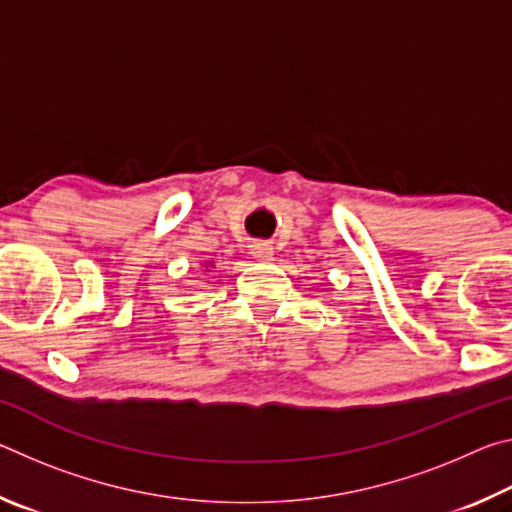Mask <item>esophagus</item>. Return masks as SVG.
<instances>
[{
  "label": "esophagus",
  "instance_id": "obj_1",
  "mask_svg": "<svg viewBox=\"0 0 512 512\" xmlns=\"http://www.w3.org/2000/svg\"><path fill=\"white\" fill-rule=\"evenodd\" d=\"M273 246L268 244V241H257L253 244V255L259 259V262H268V259H273Z\"/></svg>",
  "mask_w": 512,
  "mask_h": 512
}]
</instances>
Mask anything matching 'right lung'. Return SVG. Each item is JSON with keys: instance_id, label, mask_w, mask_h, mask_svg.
<instances>
[{"instance_id": "1", "label": "right lung", "mask_w": 512, "mask_h": 512, "mask_svg": "<svg viewBox=\"0 0 512 512\" xmlns=\"http://www.w3.org/2000/svg\"><path fill=\"white\" fill-rule=\"evenodd\" d=\"M212 266H214V262H205V264H203V271H210Z\"/></svg>"}]
</instances>
